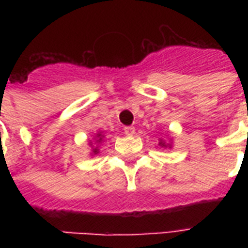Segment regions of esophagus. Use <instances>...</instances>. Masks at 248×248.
Here are the masks:
<instances>
[{
	"instance_id": "34e87169",
	"label": "esophagus",
	"mask_w": 248,
	"mask_h": 248,
	"mask_svg": "<svg viewBox=\"0 0 248 248\" xmlns=\"http://www.w3.org/2000/svg\"><path fill=\"white\" fill-rule=\"evenodd\" d=\"M124 134H126V135L131 136V135H134V134H135V127H132V126H126V127L124 128Z\"/></svg>"
}]
</instances>
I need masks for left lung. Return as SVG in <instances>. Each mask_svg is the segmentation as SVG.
<instances>
[{"label": "left lung", "mask_w": 248, "mask_h": 248, "mask_svg": "<svg viewBox=\"0 0 248 248\" xmlns=\"http://www.w3.org/2000/svg\"><path fill=\"white\" fill-rule=\"evenodd\" d=\"M159 144H161V145H162V147H166V145H165V143H162V141H161V143H159Z\"/></svg>", "instance_id": "1"}]
</instances>
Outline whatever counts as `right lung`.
Segmentation results:
<instances>
[{
  "label": "right lung",
  "mask_w": 248,
  "mask_h": 248,
  "mask_svg": "<svg viewBox=\"0 0 248 248\" xmlns=\"http://www.w3.org/2000/svg\"><path fill=\"white\" fill-rule=\"evenodd\" d=\"M97 136H100V134H99V135H97ZM99 140H101V138ZM96 152H97V149H95V151H93V153H96Z\"/></svg>",
  "instance_id": "right-lung-1"
}]
</instances>
